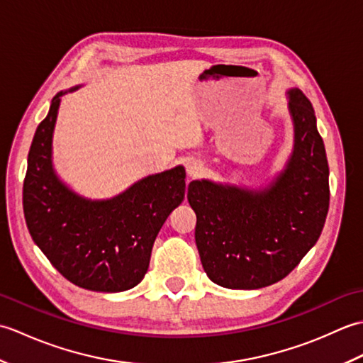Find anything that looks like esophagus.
<instances>
[{"mask_svg":"<svg viewBox=\"0 0 363 363\" xmlns=\"http://www.w3.org/2000/svg\"><path fill=\"white\" fill-rule=\"evenodd\" d=\"M206 172V167L201 160H190L187 164V176L195 179V177H199Z\"/></svg>","mask_w":363,"mask_h":363,"instance_id":"obj_1","label":"esophagus"}]
</instances>
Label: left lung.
Wrapping results in <instances>:
<instances>
[{"label":"left lung","instance_id":"obj_1","mask_svg":"<svg viewBox=\"0 0 363 363\" xmlns=\"http://www.w3.org/2000/svg\"><path fill=\"white\" fill-rule=\"evenodd\" d=\"M293 150L265 187L196 179L187 199L196 213L195 240L209 279L256 290L284 279L317 243L329 209V167L317 117L290 89Z\"/></svg>","mask_w":363,"mask_h":363}]
</instances>
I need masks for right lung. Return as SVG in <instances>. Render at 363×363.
I'll return each instance as SVG.
<instances>
[{
  "label": "right lung",
  "mask_w": 363,
  "mask_h": 363,
  "mask_svg": "<svg viewBox=\"0 0 363 363\" xmlns=\"http://www.w3.org/2000/svg\"><path fill=\"white\" fill-rule=\"evenodd\" d=\"M79 87L59 91L35 130L23 211L34 243L68 281L91 291H125L145 277L162 225L184 201L186 169L145 176L107 199L76 194L54 168L52 135L60 99Z\"/></svg>",
  "instance_id": "right-lung-1"
}]
</instances>
